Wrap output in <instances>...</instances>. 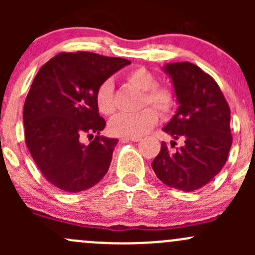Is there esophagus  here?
Here are the masks:
<instances>
[{"mask_svg":"<svg viewBox=\"0 0 255 255\" xmlns=\"http://www.w3.org/2000/svg\"><path fill=\"white\" fill-rule=\"evenodd\" d=\"M142 139L140 137H123L122 140H132V142H139Z\"/></svg>","mask_w":255,"mask_h":255,"instance_id":"esophagus-1","label":"esophagus"}]
</instances>
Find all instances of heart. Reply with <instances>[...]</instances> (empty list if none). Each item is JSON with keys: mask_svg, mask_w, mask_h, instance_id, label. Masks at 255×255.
<instances>
[{"mask_svg": "<svg viewBox=\"0 0 255 255\" xmlns=\"http://www.w3.org/2000/svg\"><path fill=\"white\" fill-rule=\"evenodd\" d=\"M126 79L133 86L143 91L142 107L153 106L160 115H169L176 106V94L170 86L158 85L155 76L145 68H137L127 73ZM95 104L100 113L112 116L116 112L113 82L105 80L95 92ZM151 108H145L137 113L120 115L110 125V130L115 135L122 137H140L158 122V113Z\"/></svg>", "mask_w": 255, "mask_h": 255, "instance_id": "1", "label": "heart"}]
</instances>
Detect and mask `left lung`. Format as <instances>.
I'll return each mask as SVG.
<instances>
[{"mask_svg": "<svg viewBox=\"0 0 255 255\" xmlns=\"http://www.w3.org/2000/svg\"><path fill=\"white\" fill-rule=\"evenodd\" d=\"M179 109L163 128L185 144L174 150L165 142L151 163L160 181L182 191H195L208 184L225 166L232 145L231 110L212 76L189 61L166 64Z\"/></svg>", "mask_w": 255, "mask_h": 255, "instance_id": "8db88e82", "label": "left lung"}]
</instances>
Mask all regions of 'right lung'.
<instances>
[{"mask_svg":"<svg viewBox=\"0 0 255 255\" xmlns=\"http://www.w3.org/2000/svg\"><path fill=\"white\" fill-rule=\"evenodd\" d=\"M130 64L90 51L60 53L39 69L23 107L24 138L43 176L58 189L80 192L109 171L118 139L100 135L95 92L102 81ZM93 140L87 146L81 139Z\"/></svg>","mask_w":255,"mask_h":255,"instance_id":"1","label":"right lung"}]
</instances>
